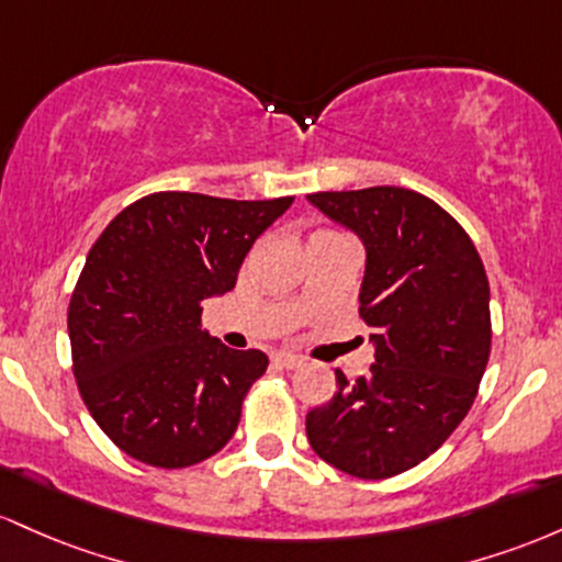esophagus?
I'll list each match as a JSON object with an SVG mask.
<instances>
[{
	"label": "esophagus",
	"instance_id": "1",
	"mask_svg": "<svg viewBox=\"0 0 562 562\" xmlns=\"http://www.w3.org/2000/svg\"><path fill=\"white\" fill-rule=\"evenodd\" d=\"M273 361L283 366V369H297V366H302V358L292 356V352H276Z\"/></svg>",
	"mask_w": 562,
	"mask_h": 562
}]
</instances>
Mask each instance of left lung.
I'll use <instances>...</instances> for the list:
<instances>
[{
    "instance_id": "obj_1",
    "label": "left lung",
    "mask_w": 562,
    "mask_h": 562,
    "mask_svg": "<svg viewBox=\"0 0 562 562\" xmlns=\"http://www.w3.org/2000/svg\"><path fill=\"white\" fill-rule=\"evenodd\" d=\"M366 249L361 318L374 363L307 412L313 451L363 481L417 468L468 417L491 352L488 279L475 244L435 201L395 186L311 193Z\"/></svg>"
}]
</instances>
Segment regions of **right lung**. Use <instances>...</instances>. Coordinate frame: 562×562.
<instances>
[{
	"mask_svg": "<svg viewBox=\"0 0 562 562\" xmlns=\"http://www.w3.org/2000/svg\"><path fill=\"white\" fill-rule=\"evenodd\" d=\"M292 201L150 193L92 244L68 305L74 376L132 459L191 468L233 438L268 356L225 348L201 331V311L236 286L251 244Z\"/></svg>",
	"mask_w": 562,
	"mask_h": 562,
	"instance_id": "obj_1",
	"label": "right lung"
}]
</instances>
